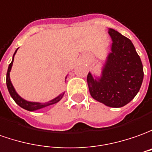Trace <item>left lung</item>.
I'll return each instance as SVG.
<instances>
[{
    "instance_id": "1",
    "label": "left lung",
    "mask_w": 152,
    "mask_h": 152,
    "mask_svg": "<svg viewBox=\"0 0 152 152\" xmlns=\"http://www.w3.org/2000/svg\"><path fill=\"white\" fill-rule=\"evenodd\" d=\"M112 39L101 79L87 75L90 94L99 102L110 107H122L137 96L142 84L144 72L140 56L132 42L113 29L108 30Z\"/></svg>"
}]
</instances>
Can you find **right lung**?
Wrapping results in <instances>:
<instances>
[{
	"instance_id": "obj_1",
	"label": "right lung",
	"mask_w": 152,
	"mask_h": 152,
	"mask_svg": "<svg viewBox=\"0 0 152 152\" xmlns=\"http://www.w3.org/2000/svg\"><path fill=\"white\" fill-rule=\"evenodd\" d=\"M15 50V52H16ZM15 52L14 53V56H15ZM14 56H13V60L10 63L9 66H8V70H7V89L9 91V93L11 95V96L13 98V100L15 101V102L20 106V107H22L25 110H27V111H36V110H38V109H41V108H43V107H46L47 106H50V105H52V104H55L56 102H58L62 96H64V93L61 94L59 96H57L56 98L53 99L52 101H50L49 102H46V103H38V102H27V101H25L24 99L20 96L18 94L15 92V89L13 87V86L11 84V80H10V72H11V66H12V64H13V61H14Z\"/></svg>"
}]
</instances>
